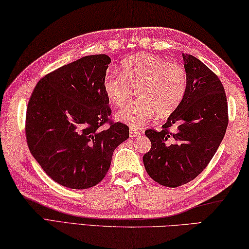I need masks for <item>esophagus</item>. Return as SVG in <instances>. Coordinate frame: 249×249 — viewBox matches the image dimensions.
<instances>
[{
	"label": "esophagus",
	"mask_w": 249,
	"mask_h": 249,
	"mask_svg": "<svg viewBox=\"0 0 249 249\" xmlns=\"http://www.w3.org/2000/svg\"><path fill=\"white\" fill-rule=\"evenodd\" d=\"M129 135H130V137H137V136H139V135H140V132H139L137 128L132 127V128L129 129Z\"/></svg>",
	"instance_id": "1"
}]
</instances>
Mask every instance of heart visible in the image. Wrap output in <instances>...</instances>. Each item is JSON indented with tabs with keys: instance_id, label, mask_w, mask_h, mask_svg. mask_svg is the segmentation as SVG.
<instances>
[{
	"instance_id": "b5f03b06",
	"label": "heart",
	"mask_w": 249,
	"mask_h": 249,
	"mask_svg": "<svg viewBox=\"0 0 249 249\" xmlns=\"http://www.w3.org/2000/svg\"><path fill=\"white\" fill-rule=\"evenodd\" d=\"M120 74H107L103 90L113 106H124L136 90L137 100L117 112L116 119L139 127L157 114H172L187 90V73L178 63H170L155 54L142 53L125 58Z\"/></svg>"
}]
</instances>
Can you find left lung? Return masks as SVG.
Wrapping results in <instances>:
<instances>
[{
  "mask_svg": "<svg viewBox=\"0 0 249 249\" xmlns=\"http://www.w3.org/2000/svg\"><path fill=\"white\" fill-rule=\"evenodd\" d=\"M187 90L162 130L147 129L151 148L142 160L149 176L160 185L178 187L197 178L218 150L229 123L223 85L197 57L183 53ZM178 126L174 133L168 128Z\"/></svg>",
  "mask_w": 249,
  "mask_h": 249,
  "instance_id": "left-lung-1",
  "label": "left lung"
}]
</instances>
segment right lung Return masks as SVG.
<instances>
[{"mask_svg": "<svg viewBox=\"0 0 249 249\" xmlns=\"http://www.w3.org/2000/svg\"><path fill=\"white\" fill-rule=\"evenodd\" d=\"M110 63L106 54L84 56L44 76L31 93L27 143L43 171L62 186L86 189L100 183L113 151L129 137L127 125L109 119L103 80Z\"/></svg>", "mask_w": 249, "mask_h": 249, "instance_id": "add662e5", "label": "right lung"}]
</instances>
